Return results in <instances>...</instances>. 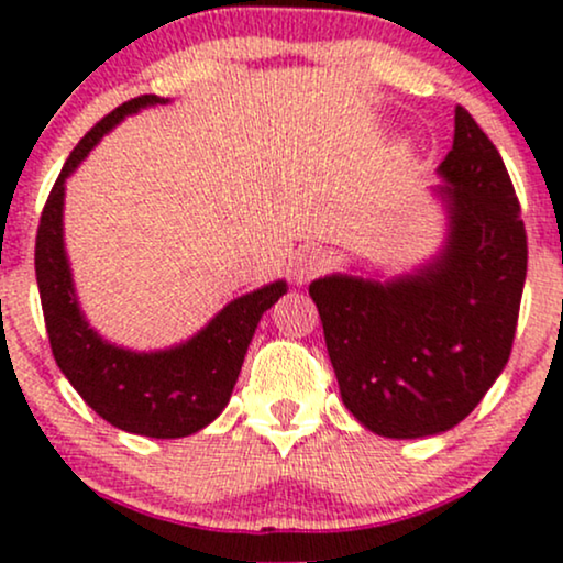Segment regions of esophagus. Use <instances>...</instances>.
Returning <instances> with one entry per match:
<instances>
[{
	"mask_svg": "<svg viewBox=\"0 0 563 563\" xmlns=\"http://www.w3.org/2000/svg\"><path fill=\"white\" fill-rule=\"evenodd\" d=\"M328 254L322 249H301L299 254L294 256V262H290V275H294L296 283H307L312 280V277L322 275L328 269Z\"/></svg>",
	"mask_w": 563,
	"mask_h": 563,
	"instance_id": "obj_1",
	"label": "esophagus"
}]
</instances>
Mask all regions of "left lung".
<instances>
[{
	"mask_svg": "<svg viewBox=\"0 0 563 563\" xmlns=\"http://www.w3.org/2000/svg\"><path fill=\"white\" fill-rule=\"evenodd\" d=\"M450 206L442 256L380 286L320 277L318 303L341 399L391 439L448 431L482 402L514 346L527 277V230L506 164L463 106L439 166Z\"/></svg>",
	"mask_w": 563,
	"mask_h": 563,
	"instance_id": "left-lung-1",
	"label": "left lung"
}]
</instances>
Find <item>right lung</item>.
Returning a JSON list of instances; mask_svg holds the SVG:
<instances>
[{
    "label": "right lung",
    "mask_w": 563,
    "mask_h": 563,
    "mask_svg": "<svg viewBox=\"0 0 563 563\" xmlns=\"http://www.w3.org/2000/svg\"><path fill=\"white\" fill-rule=\"evenodd\" d=\"M153 102H161L156 95L126 100L97 121L74 147L42 209L34 264L55 363L84 402L129 434L177 439L209 426L230 402L256 322L286 294V283L277 280L228 303L196 339L169 352H126L106 344L87 325L63 251V183L108 129Z\"/></svg>",
    "instance_id": "add662e5"
}]
</instances>
